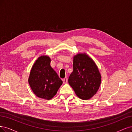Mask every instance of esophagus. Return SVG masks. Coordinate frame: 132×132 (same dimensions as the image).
Returning <instances> with one entry per match:
<instances>
[{
    "label": "esophagus",
    "instance_id": "esophagus-1",
    "mask_svg": "<svg viewBox=\"0 0 132 132\" xmlns=\"http://www.w3.org/2000/svg\"><path fill=\"white\" fill-rule=\"evenodd\" d=\"M62 81H63V84L67 83V78H64V79H62Z\"/></svg>",
    "mask_w": 132,
    "mask_h": 132
}]
</instances>
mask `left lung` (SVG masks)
<instances>
[{
    "instance_id": "left-lung-1",
    "label": "left lung",
    "mask_w": 132,
    "mask_h": 132,
    "mask_svg": "<svg viewBox=\"0 0 132 132\" xmlns=\"http://www.w3.org/2000/svg\"><path fill=\"white\" fill-rule=\"evenodd\" d=\"M73 71L69 78V83L76 95L82 100L94 96L100 87L101 76L95 62L86 53L73 56Z\"/></svg>"
}]
</instances>
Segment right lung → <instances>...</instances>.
I'll return each instance as SVG.
<instances>
[{"label":"right lung","mask_w":132,"mask_h":132,"mask_svg":"<svg viewBox=\"0 0 132 132\" xmlns=\"http://www.w3.org/2000/svg\"><path fill=\"white\" fill-rule=\"evenodd\" d=\"M51 59L47 55L37 59L31 69L28 78L31 88L37 96L50 100L56 94L62 81L50 66Z\"/></svg>","instance_id":"1"}]
</instances>
